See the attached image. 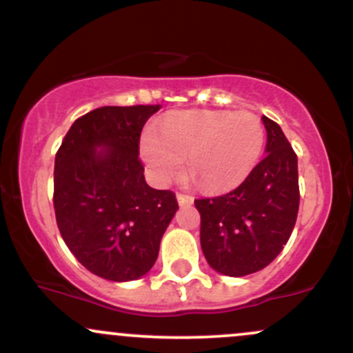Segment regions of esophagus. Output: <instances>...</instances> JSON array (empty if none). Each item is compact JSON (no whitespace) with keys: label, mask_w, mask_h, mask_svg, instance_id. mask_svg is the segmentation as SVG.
Returning <instances> with one entry per match:
<instances>
[{"label":"esophagus","mask_w":353,"mask_h":353,"mask_svg":"<svg viewBox=\"0 0 353 353\" xmlns=\"http://www.w3.org/2000/svg\"><path fill=\"white\" fill-rule=\"evenodd\" d=\"M177 202H179V205H190L194 202V197L189 196V194L179 192L177 194Z\"/></svg>","instance_id":"esophagus-1"}]
</instances>
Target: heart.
<instances>
[{
  "instance_id": "1",
  "label": "heart",
  "mask_w": 353,
  "mask_h": 353,
  "mask_svg": "<svg viewBox=\"0 0 353 353\" xmlns=\"http://www.w3.org/2000/svg\"><path fill=\"white\" fill-rule=\"evenodd\" d=\"M265 144V125L249 111L194 109L161 123V136L141 137V156L157 184L177 177L188 157L189 172L202 189L229 190L242 184L257 165Z\"/></svg>"
}]
</instances>
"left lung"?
<instances>
[{
    "instance_id": "obj_1",
    "label": "left lung",
    "mask_w": 353,
    "mask_h": 353,
    "mask_svg": "<svg viewBox=\"0 0 353 353\" xmlns=\"http://www.w3.org/2000/svg\"><path fill=\"white\" fill-rule=\"evenodd\" d=\"M265 156L239 188L217 197L196 199L201 247L217 272L244 277L264 269L281 254L297 221V154L281 125L262 116Z\"/></svg>"
}]
</instances>
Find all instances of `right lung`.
<instances>
[{
    "mask_svg": "<svg viewBox=\"0 0 353 353\" xmlns=\"http://www.w3.org/2000/svg\"><path fill=\"white\" fill-rule=\"evenodd\" d=\"M156 111L159 104L94 109L72 123L56 152L61 237L89 272L108 281L148 274L179 209L172 190L145 184L139 159L141 131Z\"/></svg>",
    "mask_w": 353,
    "mask_h": 353,
    "instance_id": "obj_1",
    "label": "right lung"
}]
</instances>
